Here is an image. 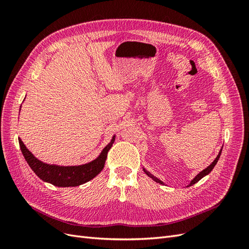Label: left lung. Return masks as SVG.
<instances>
[{"mask_svg": "<svg viewBox=\"0 0 249 249\" xmlns=\"http://www.w3.org/2000/svg\"><path fill=\"white\" fill-rule=\"evenodd\" d=\"M221 150L222 149H220V152H219V154H218V156L216 157V159L212 162V164H211V165H209V166L207 167V168H205V169H203L202 171H200L199 173H198V175L196 176V177H195L192 180H191V183H190V185L189 186H192V185H194L195 183H197L198 182V180H200L203 177H206L207 175H209V173L211 172V171H212L213 170V168L215 167V165H216V163L218 162V160H219V158H220V155H221ZM143 170H144V172L146 173V175L149 177V178H152L154 180H155V182H157V183H159V184H162V185H164V183L162 182V180H160L159 178H155L153 175H152V173H149L148 171H146L145 169H143Z\"/></svg>", "mask_w": 249, "mask_h": 249, "instance_id": "1", "label": "left lung"}]
</instances>
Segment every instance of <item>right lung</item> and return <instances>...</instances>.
<instances>
[{
	"label": "right lung",
	"mask_w": 249,
	"mask_h": 249,
	"mask_svg": "<svg viewBox=\"0 0 249 249\" xmlns=\"http://www.w3.org/2000/svg\"><path fill=\"white\" fill-rule=\"evenodd\" d=\"M114 140L115 136H113L111 142L103 149L101 155L95 160L84 165H80V166H58V165L43 163L36 159L33 154L29 152L20 139H18V142L27 163L37 177L44 182L51 183L57 187H76L92 179L103 170L108 152L114 143Z\"/></svg>",
	"instance_id": "1"
}]
</instances>
